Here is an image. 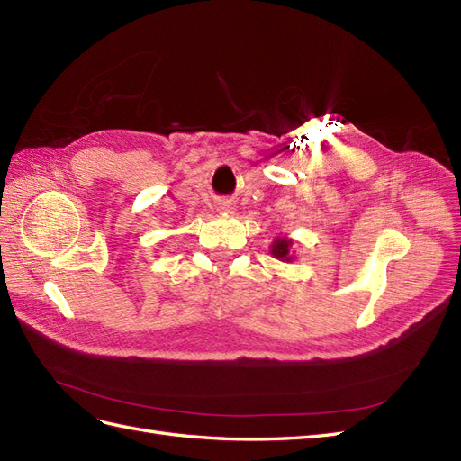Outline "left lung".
<instances>
[{
    "instance_id": "left-lung-1",
    "label": "left lung",
    "mask_w": 461,
    "mask_h": 461,
    "mask_svg": "<svg viewBox=\"0 0 461 461\" xmlns=\"http://www.w3.org/2000/svg\"><path fill=\"white\" fill-rule=\"evenodd\" d=\"M290 246H292V240L288 239H276L271 246V254L276 258V259H283V261H290L292 256H290Z\"/></svg>"
}]
</instances>
